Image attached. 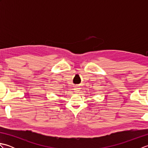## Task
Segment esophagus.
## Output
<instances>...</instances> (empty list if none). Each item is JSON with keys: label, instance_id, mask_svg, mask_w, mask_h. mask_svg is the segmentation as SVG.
<instances>
[{"label": "esophagus", "instance_id": "esophagus-1", "mask_svg": "<svg viewBox=\"0 0 148 148\" xmlns=\"http://www.w3.org/2000/svg\"><path fill=\"white\" fill-rule=\"evenodd\" d=\"M74 90H76V93H77L79 91V88H78V86H76V88H75Z\"/></svg>", "mask_w": 148, "mask_h": 148}]
</instances>
